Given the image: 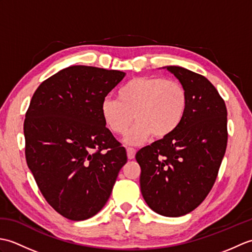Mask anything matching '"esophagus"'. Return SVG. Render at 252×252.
<instances>
[{"instance_id":"obj_1","label":"esophagus","mask_w":252,"mask_h":252,"mask_svg":"<svg viewBox=\"0 0 252 252\" xmlns=\"http://www.w3.org/2000/svg\"><path fill=\"white\" fill-rule=\"evenodd\" d=\"M135 154H136V151L134 148L132 147H127L126 148V155H127V158L129 159H133L135 157Z\"/></svg>"}]
</instances>
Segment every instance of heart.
Returning <instances> with one entry per match:
<instances>
[{
    "instance_id": "heart-1",
    "label": "heart",
    "mask_w": 252,
    "mask_h": 252,
    "mask_svg": "<svg viewBox=\"0 0 252 252\" xmlns=\"http://www.w3.org/2000/svg\"><path fill=\"white\" fill-rule=\"evenodd\" d=\"M189 94L176 80L161 77H140L126 82L117 92V100L106 98L100 114L107 127L115 134H125L133 120L135 126L125 141L140 145L153 134L168 137L179 129L186 115Z\"/></svg>"
}]
</instances>
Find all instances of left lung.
<instances>
[{
  "instance_id": "1",
  "label": "left lung",
  "mask_w": 252,
  "mask_h": 252,
  "mask_svg": "<svg viewBox=\"0 0 252 252\" xmlns=\"http://www.w3.org/2000/svg\"><path fill=\"white\" fill-rule=\"evenodd\" d=\"M167 70L189 94L179 129L136 153L142 195L148 207L164 217L194 210L211 190L227 145V110L213 84L179 66Z\"/></svg>"
}]
</instances>
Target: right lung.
Returning <instances> with one entry per match:
<instances>
[{"instance_id":"right-lung-1","label":"right lung","mask_w":252,"mask_h":252,"mask_svg":"<svg viewBox=\"0 0 252 252\" xmlns=\"http://www.w3.org/2000/svg\"><path fill=\"white\" fill-rule=\"evenodd\" d=\"M125 76L91 66L65 68L39 85L26 112L27 164L46 201L69 220L101 210L127 160L100 114Z\"/></svg>"}]
</instances>
